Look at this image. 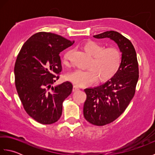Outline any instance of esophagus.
<instances>
[{
	"instance_id": "obj_1",
	"label": "esophagus",
	"mask_w": 155,
	"mask_h": 155,
	"mask_svg": "<svg viewBox=\"0 0 155 155\" xmlns=\"http://www.w3.org/2000/svg\"><path fill=\"white\" fill-rule=\"evenodd\" d=\"M79 90V88H78L77 86H76V85H74L73 88H72V92H75V91H77Z\"/></svg>"
}]
</instances>
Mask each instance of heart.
<instances>
[{
	"mask_svg": "<svg viewBox=\"0 0 155 155\" xmlns=\"http://www.w3.org/2000/svg\"><path fill=\"white\" fill-rule=\"evenodd\" d=\"M81 48L88 55L91 60L88 65V70H76L69 72L66 78L73 84L79 87H85L94 83L98 78V81L106 82L113 78L119 70L122 54L116 47L104 48V47L93 41H87L82 45ZM68 51L63 57L65 64H68Z\"/></svg>",
	"mask_w": 155,
	"mask_h": 155,
	"instance_id": "b5f03b06",
	"label": "heart"
}]
</instances>
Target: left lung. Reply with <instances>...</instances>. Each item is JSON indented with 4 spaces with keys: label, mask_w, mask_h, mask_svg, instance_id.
Returning a JSON list of instances; mask_svg holds the SVG:
<instances>
[{
    "label": "left lung",
    "mask_w": 155,
    "mask_h": 155,
    "mask_svg": "<svg viewBox=\"0 0 155 155\" xmlns=\"http://www.w3.org/2000/svg\"><path fill=\"white\" fill-rule=\"evenodd\" d=\"M93 37L110 38L122 53L120 68L113 78L100 86L84 89L85 119L94 125L103 126L116 120L132 100L139 79V65L133 44L119 32L107 31Z\"/></svg>",
    "instance_id": "1"
}]
</instances>
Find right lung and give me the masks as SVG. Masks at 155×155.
Instances as JSON below:
<instances>
[{"instance_id":"add662e5","label":"right lung","mask_w":155,"mask_h":155,"mask_svg":"<svg viewBox=\"0 0 155 155\" xmlns=\"http://www.w3.org/2000/svg\"><path fill=\"white\" fill-rule=\"evenodd\" d=\"M74 41L51 32H40L25 42L15 64V85L27 114L43 124L60 118L62 103L71 94L72 84L68 81L52 84L58 79L62 71L60 52Z\"/></svg>"}]
</instances>
